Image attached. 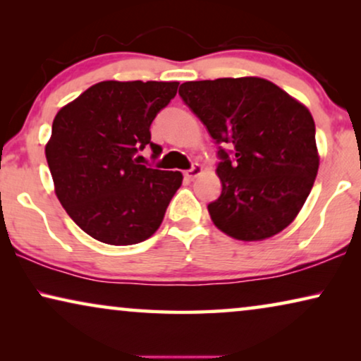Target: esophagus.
<instances>
[{
	"label": "esophagus",
	"mask_w": 361,
	"mask_h": 361,
	"mask_svg": "<svg viewBox=\"0 0 361 361\" xmlns=\"http://www.w3.org/2000/svg\"><path fill=\"white\" fill-rule=\"evenodd\" d=\"M200 174H202V167L199 164H195V166H192L190 169H187L184 172V177H185V179L192 180V179H195V177L200 176Z\"/></svg>",
	"instance_id": "obj_1"
}]
</instances>
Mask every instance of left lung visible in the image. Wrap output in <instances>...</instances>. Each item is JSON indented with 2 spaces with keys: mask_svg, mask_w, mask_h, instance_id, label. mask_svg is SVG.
Instances as JSON below:
<instances>
[{
  "mask_svg": "<svg viewBox=\"0 0 361 361\" xmlns=\"http://www.w3.org/2000/svg\"><path fill=\"white\" fill-rule=\"evenodd\" d=\"M179 95L219 145L221 194L207 207L214 224L243 241L284 230L319 171L307 108L258 77L185 82Z\"/></svg>",
  "mask_w": 361,
  "mask_h": 361,
  "instance_id": "obj_1",
  "label": "left lung"
}]
</instances>
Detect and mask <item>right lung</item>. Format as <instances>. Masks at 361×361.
I'll use <instances>...</instances> for the list:
<instances>
[{
	"mask_svg": "<svg viewBox=\"0 0 361 361\" xmlns=\"http://www.w3.org/2000/svg\"><path fill=\"white\" fill-rule=\"evenodd\" d=\"M179 82L108 80L57 113L46 146L57 199L80 228L102 243L135 245L159 228L182 184L179 171L140 164L151 123L176 97Z\"/></svg>",
	"mask_w": 361,
	"mask_h": 361,
	"instance_id": "1",
	"label": "right lung"
}]
</instances>
